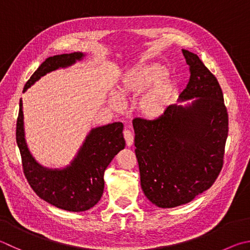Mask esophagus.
Returning <instances> with one entry per match:
<instances>
[{
	"mask_svg": "<svg viewBox=\"0 0 250 250\" xmlns=\"http://www.w3.org/2000/svg\"><path fill=\"white\" fill-rule=\"evenodd\" d=\"M124 137L125 140V144L126 146H131V145L133 144V141H134V137L132 132H131L130 130H125L124 131Z\"/></svg>",
	"mask_w": 250,
	"mask_h": 250,
	"instance_id": "esophagus-1",
	"label": "esophagus"
}]
</instances>
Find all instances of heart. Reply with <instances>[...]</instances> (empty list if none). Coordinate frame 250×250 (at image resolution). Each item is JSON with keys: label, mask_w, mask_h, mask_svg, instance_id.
<instances>
[{"label": "heart", "mask_w": 250, "mask_h": 250, "mask_svg": "<svg viewBox=\"0 0 250 250\" xmlns=\"http://www.w3.org/2000/svg\"><path fill=\"white\" fill-rule=\"evenodd\" d=\"M160 63H140L122 72L116 86L117 98L111 105L119 108L121 101L135 96V109L141 118L155 121L166 115L178 92V82Z\"/></svg>", "instance_id": "obj_1"}]
</instances>
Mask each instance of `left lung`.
I'll return each instance as SVG.
<instances>
[{"label": "left lung", "mask_w": 250, "mask_h": 250, "mask_svg": "<svg viewBox=\"0 0 250 250\" xmlns=\"http://www.w3.org/2000/svg\"><path fill=\"white\" fill-rule=\"evenodd\" d=\"M190 80L179 103L155 121L134 119L141 187L160 208L192 201L211 187L223 166L229 116L216 78L196 53L183 49Z\"/></svg>", "instance_id": "obj_1"}]
</instances>
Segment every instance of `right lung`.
I'll use <instances>...</instances> for the list:
<instances>
[{
  "instance_id": "right-lung-1",
  "label": "right lung",
  "mask_w": 250,
  "mask_h": 250,
  "mask_svg": "<svg viewBox=\"0 0 250 250\" xmlns=\"http://www.w3.org/2000/svg\"><path fill=\"white\" fill-rule=\"evenodd\" d=\"M83 52L58 54L46 59L30 76L22 92L40 78L58 69H65L81 61ZM124 125L113 122L89 131L73 161L63 168H48L35 160L27 146L24 129L22 102L20 101L16 125V142L20 148L22 169L30 187L39 198L59 208L83 212L96 206L105 187L104 174L115 157L125 146Z\"/></svg>"
}]
</instances>
